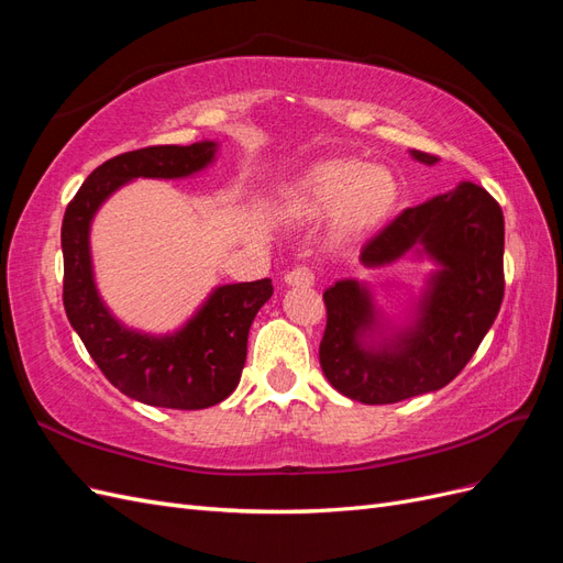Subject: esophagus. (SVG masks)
<instances>
[{
  "label": "esophagus",
  "mask_w": 563,
  "mask_h": 563,
  "mask_svg": "<svg viewBox=\"0 0 563 563\" xmlns=\"http://www.w3.org/2000/svg\"><path fill=\"white\" fill-rule=\"evenodd\" d=\"M286 286H300V288H308L314 284V275L310 267H294L291 272H286L284 277Z\"/></svg>",
  "instance_id": "1"
}]
</instances>
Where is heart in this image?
<instances>
[{
	"instance_id": "b5f03b06",
	"label": "heart",
	"mask_w": 563,
	"mask_h": 563,
	"mask_svg": "<svg viewBox=\"0 0 563 563\" xmlns=\"http://www.w3.org/2000/svg\"><path fill=\"white\" fill-rule=\"evenodd\" d=\"M399 197L397 176L380 164L360 159H327L298 180L284 185L275 207L294 220L331 216L340 234H362L380 225Z\"/></svg>"
}]
</instances>
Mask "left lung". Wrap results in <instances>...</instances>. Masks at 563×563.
Masks as SVG:
<instances>
[{"label":"left lung","instance_id":"obj_1","mask_svg":"<svg viewBox=\"0 0 563 563\" xmlns=\"http://www.w3.org/2000/svg\"><path fill=\"white\" fill-rule=\"evenodd\" d=\"M411 157L428 166L439 162L420 150H411ZM503 253L498 201L470 180L399 213L362 249V265L380 269L411 258L432 263V272L397 319L383 312L368 282L329 286V321L319 345L323 376L362 404H395L449 385L498 317Z\"/></svg>","mask_w":563,"mask_h":563}]
</instances>
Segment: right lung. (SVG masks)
I'll list each match as a JSON object with an SVG mask.
<instances>
[{
	"label": "right lung",
	"instance_id": "add662e5",
	"mask_svg": "<svg viewBox=\"0 0 563 563\" xmlns=\"http://www.w3.org/2000/svg\"><path fill=\"white\" fill-rule=\"evenodd\" d=\"M218 141L157 145L100 164L67 203L63 244V305L73 329L106 378L126 397L162 408H209L240 385L249 329L272 298V279L220 284L178 329H131L108 308L96 284L91 225L100 207L139 178H195L218 157Z\"/></svg>",
	"mask_w": 563,
	"mask_h": 563
}]
</instances>
